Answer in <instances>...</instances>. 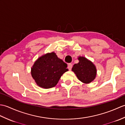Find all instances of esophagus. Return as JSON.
<instances>
[{
	"instance_id": "34e87169",
	"label": "esophagus",
	"mask_w": 125,
	"mask_h": 125,
	"mask_svg": "<svg viewBox=\"0 0 125 125\" xmlns=\"http://www.w3.org/2000/svg\"><path fill=\"white\" fill-rule=\"evenodd\" d=\"M72 67H73V65H72V64H71V63H69V64H68V69L69 70H71V69H72Z\"/></svg>"
}]
</instances>
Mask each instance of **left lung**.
<instances>
[{
    "instance_id": "1",
    "label": "left lung",
    "mask_w": 125,
    "mask_h": 125,
    "mask_svg": "<svg viewBox=\"0 0 125 125\" xmlns=\"http://www.w3.org/2000/svg\"><path fill=\"white\" fill-rule=\"evenodd\" d=\"M78 60L79 62L73 65L72 71L82 83H90L96 77V67L91 61L84 56H78Z\"/></svg>"
}]
</instances>
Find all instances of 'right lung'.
Returning <instances> with one entry per match:
<instances>
[{
	"label": "right lung",
	"mask_w": 125,
	"mask_h": 125,
	"mask_svg": "<svg viewBox=\"0 0 125 125\" xmlns=\"http://www.w3.org/2000/svg\"><path fill=\"white\" fill-rule=\"evenodd\" d=\"M67 64L54 52H48L38 58L31 68V75L39 86L44 89L54 87L61 77L68 71Z\"/></svg>",
	"instance_id": "obj_1"
}]
</instances>
